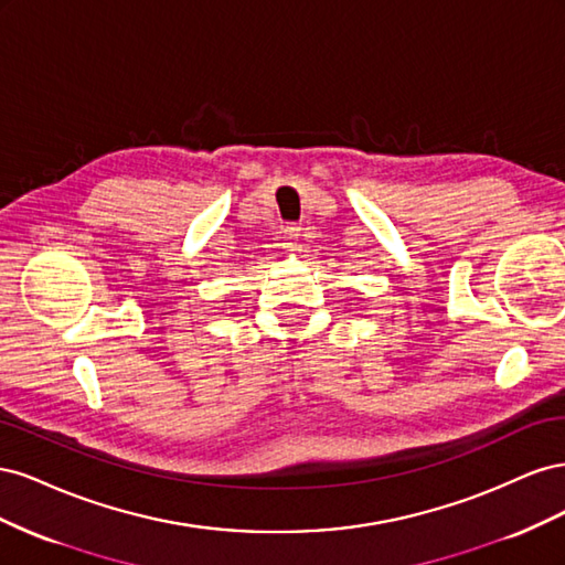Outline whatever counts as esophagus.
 Listing matches in <instances>:
<instances>
[{"mask_svg":"<svg viewBox=\"0 0 565 565\" xmlns=\"http://www.w3.org/2000/svg\"><path fill=\"white\" fill-rule=\"evenodd\" d=\"M299 235H301V228L297 224H289V226L282 228V237L287 241V245H297Z\"/></svg>","mask_w":565,"mask_h":565,"instance_id":"34e87169","label":"esophagus"}]
</instances>
